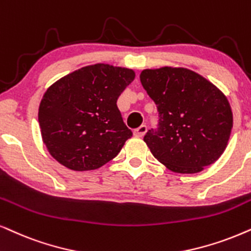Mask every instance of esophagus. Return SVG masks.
Segmentation results:
<instances>
[{"label":"esophagus","mask_w":251,"mask_h":251,"mask_svg":"<svg viewBox=\"0 0 251 251\" xmlns=\"http://www.w3.org/2000/svg\"><path fill=\"white\" fill-rule=\"evenodd\" d=\"M146 126L145 125H142L141 126H139V128H137V129H135L133 130V136H135V137H143V136L145 135V132H146Z\"/></svg>","instance_id":"obj_1"}]
</instances>
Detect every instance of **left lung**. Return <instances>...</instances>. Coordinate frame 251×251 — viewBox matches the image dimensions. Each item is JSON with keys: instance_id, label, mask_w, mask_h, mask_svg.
I'll return each instance as SVG.
<instances>
[{"instance_id": "8db88e82", "label": "left lung", "mask_w": 251, "mask_h": 251, "mask_svg": "<svg viewBox=\"0 0 251 251\" xmlns=\"http://www.w3.org/2000/svg\"><path fill=\"white\" fill-rule=\"evenodd\" d=\"M141 83L159 112L144 142L159 162L180 174L200 173L225 151L233 113L223 91L187 68L145 69Z\"/></svg>"}]
</instances>
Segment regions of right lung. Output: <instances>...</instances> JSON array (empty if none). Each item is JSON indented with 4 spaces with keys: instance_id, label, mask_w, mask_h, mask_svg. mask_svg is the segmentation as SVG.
Wrapping results in <instances>:
<instances>
[{
    "instance_id": "obj_1",
    "label": "right lung",
    "mask_w": 251,
    "mask_h": 251,
    "mask_svg": "<svg viewBox=\"0 0 251 251\" xmlns=\"http://www.w3.org/2000/svg\"><path fill=\"white\" fill-rule=\"evenodd\" d=\"M135 71L110 64L83 67L48 87L39 106L44 144L55 160L76 172L93 171L119 154L132 136L116 101Z\"/></svg>"
}]
</instances>
